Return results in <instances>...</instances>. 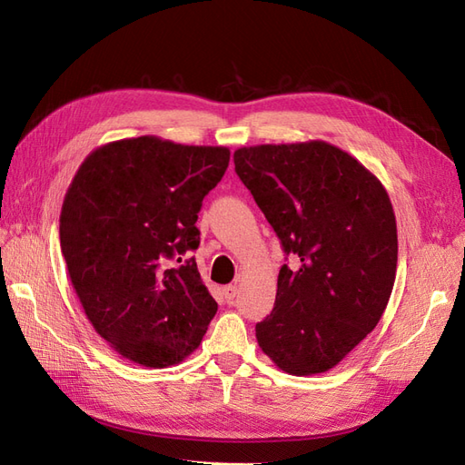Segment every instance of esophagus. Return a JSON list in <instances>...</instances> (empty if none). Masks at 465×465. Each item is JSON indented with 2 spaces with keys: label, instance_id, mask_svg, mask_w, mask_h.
<instances>
[{
  "label": "esophagus",
  "instance_id": "34e87169",
  "mask_svg": "<svg viewBox=\"0 0 465 465\" xmlns=\"http://www.w3.org/2000/svg\"><path fill=\"white\" fill-rule=\"evenodd\" d=\"M236 294H238V289H236V285H227V287H223V299L227 301L229 304L234 301Z\"/></svg>",
  "mask_w": 465,
  "mask_h": 465
}]
</instances>
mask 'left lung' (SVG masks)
Returning <instances> with one entry per match:
<instances>
[{
	"label": "left lung",
	"instance_id": "1",
	"mask_svg": "<svg viewBox=\"0 0 465 465\" xmlns=\"http://www.w3.org/2000/svg\"><path fill=\"white\" fill-rule=\"evenodd\" d=\"M232 159L294 258L281 265L272 314L256 323L258 345L289 374L326 372L376 328L390 301L398 229L388 192L326 142L242 147Z\"/></svg>",
	"mask_w": 465,
	"mask_h": 465
}]
</instances>
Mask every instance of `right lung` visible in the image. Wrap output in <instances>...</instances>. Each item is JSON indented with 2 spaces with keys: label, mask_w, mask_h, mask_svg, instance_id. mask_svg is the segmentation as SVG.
Wrapping results in <instances>:
<instances>
[{
  "label": "right lung",
  "mask_w": 465,
  "mask_h": 465,
  "mask_svg": "<svg viewBox=\"0 0 465 465\" xmlns=\"http://www.w3.org/2000/svg\"><path fill=\"white\" fill-rule=\"evenodd\" d=\"M229 159L227 147L142 135L94 149L69 184L60 215L69 279L122 357L164 369L202 343L217 302L186 254L200 246L195 221Z\"/></svg>",
  "instance_id": "right-lung-1"
}]
</instances>
